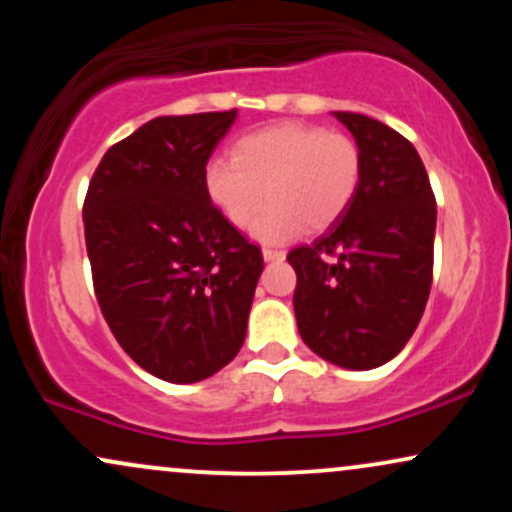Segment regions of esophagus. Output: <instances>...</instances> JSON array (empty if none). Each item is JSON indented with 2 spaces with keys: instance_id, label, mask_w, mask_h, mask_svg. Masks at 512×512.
<instances>
[{
  "instance_id": "esophagus-1",
  "label": "esophagus",
  "mask_w": 512,
  "mask_h": 512,
  "mask_svg": "<svg viewBox=\"0 0 512 512\" xmlns=\"http://www.w3.org/2000/svg\"><path fill=\"white\" fill-rule=\"evenodd\" d=\"M262 257L267 262H281L286 257V252L284 250H272V248H264L262 250Z\"/></svg>"
}]
</instances>
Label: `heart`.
<instances>
[{"instance_id":"b5f03b06","label":"heart","mask_w":512,"mask_h":512,"mask_svg":"<svg viewBox=\"0 0 512 512\" xmlns=\"http://www.w3.org/2000/svg\"><path fill=\"white\" fill-rule=\"evenodd\" d=\"M363 180V154L349 134L279 122L240 137L233 158H211L204 192L231 226L245 228L263 192L270 202L252 222L260 243H289L325 231L349 211Z\"/></svg>"}]
</instances>
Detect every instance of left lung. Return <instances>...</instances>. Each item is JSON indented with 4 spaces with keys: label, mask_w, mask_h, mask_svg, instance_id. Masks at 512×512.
<instances>
[{
    "label": "left lung",
    "mask_w": 512,
    "mask_h": 512,
    "mask_svg": "<svg viewBox=\"0 0 512 512\" xmlns=\"http://www.w3.org/2000/svg\"><path fill=\"white\" fill-rule=\"evenodd\" d=\"M363 154L349 211L289 252L301 339L334 366L370 370L395 358L424 315L433 281L436 197L409 139L358 113H334Z\"/></svg>",
    "instance_id": "1"
}]
</instances>
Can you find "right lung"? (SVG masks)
Here are the masks:
<instances>
[{
    "instance_id": "1",
    "label": "right lung",
    "mask_w": 512,
    "mask_h": 512,
    "mask_svg": "<svg viewBox=\"0 0 512 512\" xmlns=\"http://www.w3.org/2000/svg\"><path fill=\"white\" fill-rule=\"evenodd\" d=\"M238 110L166 115L105 151L84 202L93 289L127 356L166 383H199L248 332L264 260L204 192Z\"/></svg>"
}]
</instances>
